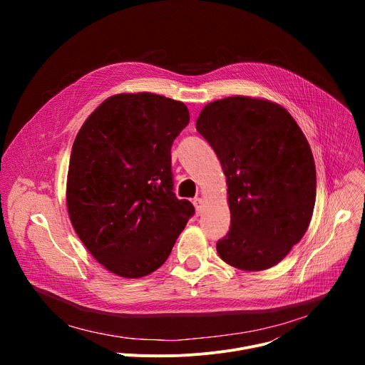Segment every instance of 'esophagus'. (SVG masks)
I'll list each match as a JSON object with an SVG mask.
<instances>
[{
  "label": "esophagus",
  "instance_id": "34e87169",
  "mask_svg": "<svg viewBox=\"0 0 365 365\" xmlns=\"http://www.w3.org/2000/svg\"><path fill=\"white\" fill-rule=\"evenodd\" d=\"M193 205H195V210H196V214L200 215L202 211H203V200L200 197H196L193 199Z\"/></svg>",
  "mask_w": 365,
  "mask_h": 365
}]
</instances>
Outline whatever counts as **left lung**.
I'll return each instance as SVG.
<instances>
[{
  "instance_id": "left-lung-1",
  "label": "left lung",
  "mask_w": 365,
  "mask_h": 365,
  "mask_svg": "<svg viewBox=\"0 0 365 365\" xmlns=\"http://www.w3.org/2000/svg\"><path fill=\"white\" fill-rule=\"evenodd\" d=\"M196 130L227 176L231 227L217 242L220 257L247 272L276 266L315 207L317 169L304 134L283 107L250 96L207 103Z\"/></svg>"
}]
</instances>
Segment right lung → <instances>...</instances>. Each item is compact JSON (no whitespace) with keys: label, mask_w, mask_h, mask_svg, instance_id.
<instances>
[{"label":"right lung","mask_w":365,"mask_h":365,"mask_svg":"<svg viewBox=\"0 0 365 365\" xmlns=\"http://www.w3.org/2000/svg\"><path fill=\"white\" fill-rule=\"evenodd\" d=\"M189 118L180 101L120 93L103 101L75 138L69 218L96 262L117 276L158 270L195 214L173 192L170 154Z\"/></svg>","instance_id":"right-lung-1"}]
</instances>
